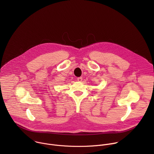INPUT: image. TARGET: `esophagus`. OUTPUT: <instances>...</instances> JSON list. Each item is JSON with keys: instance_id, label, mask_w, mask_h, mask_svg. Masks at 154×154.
Masks as SVG:
<instances>
[{"instance_id": "34e87169", "label": "esophagus", "mask_w": 154, "mask_h": 154, "mask_svg": "<svg viewBox=\"0 0 154 154\" xmlns=\"http://www.w3.org/2000/svg\"><path fill=\"white\" fill-rule=\"evenodd\" d=\"M82 80H83V79H82V77H78V78H77V80H78L79 82H82Z\"/></svg>"}]
</instances>
